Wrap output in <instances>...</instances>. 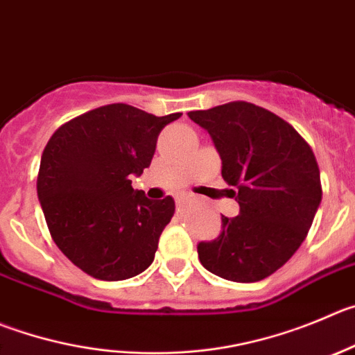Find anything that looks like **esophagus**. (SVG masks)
<instances>
[{"instance_id":"obj_1","label":"esophagus","mask_w":355,"mask_h":355,"mask_svg":"<svg viewBox=\"0 0 355 355\" xmlns=\"http://www.w3.org/2000/svg\"><path fill=\"white\" fill-rule=\"evenodd\" d=\"M191 200H193V194L184 193V194H178V196H177V203L178 205H184V203H187V201H191Z\"/></svg>"}]
</instances>
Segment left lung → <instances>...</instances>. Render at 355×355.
<instances>
[{
	"label": "left lung",
	"mask_w": 355,
	"mask_h": 355,
	"mask_svg": "<svg viewBox=\"0 0 355 355\" xmlns=\"http://www.w3.org/2000/svg\"><path fill=\"white\" fill-rule=\"evenodd\" d=\"M223 159V178L240 215H223V231L198 245L201 264L231 282H259L282 268L306 238L322 200L310 145L275 115L247 101L189 112Z\"/></svg>",
	"instance_id": "obj_1"
}]
</instances>
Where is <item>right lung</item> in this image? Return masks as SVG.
Wrapping results in <instances>:
<instances>
[{"label": "right lung", "instance_id": "1", "mask_svg": "<svg viewBox=\"0 0 355 355\" xmlns=\"http://www.w3.org/2000/svg\"><path fill=\"white\" fill-rule=\"evenodd\" d=\"M180 115L114 103L71 119L49 140L36 178L40 205L59 250L91 277L125 280L154 261L175 201L148 200L129 178L150 166L159 132Z\"/></svg>", "mask_w": 355, "mask_h": 355}]
</instances>
